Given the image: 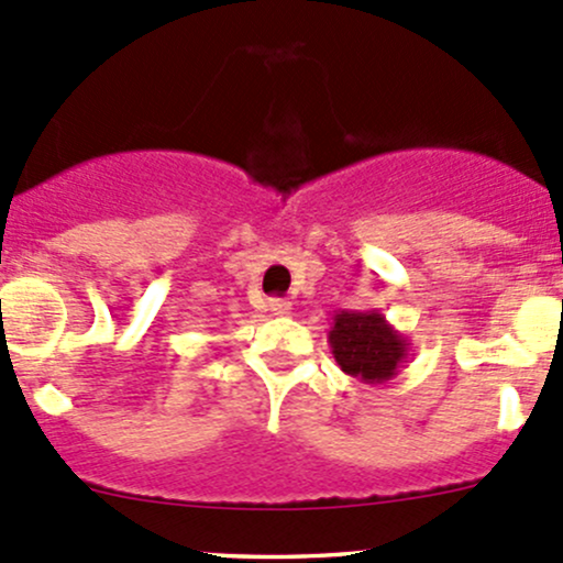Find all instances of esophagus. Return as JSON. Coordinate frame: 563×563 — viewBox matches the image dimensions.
Listing matches in <instances>:
<instances>
[{"label":"esophagus","instance_id":"34e87169","mask_svg":"<svg viewBox=\"0 0 563 563\" xmlns=\"http://www.w3.org/2000/svg\"><path fill=\"white\" fill-rule=\"evenodd\" d=\"M267 307H269L272 314H288V312H291V301H288V299H269Z\"/></svg>","mask_w":563,"mask_h":563}]
</instances>
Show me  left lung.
I'll list each match as a JSON object with an SVG mask.
<instances>
[{
  "mask_svg": "<svg viewBox=\"0 0 563 563\" xmlns=\"http://www.w3.org/2000/svg\"><path fill=\"white\" fill-rule=\"evenodd\" d=\"M329 344L339 368L366 385H382L404 368L409 339L379 310H339L331 318Z\"/></svg>",
  "mask_w": 563,
  "mask_h": 563,
  "instance_id": "8db88e82",
  "label": "left lung"
}]
</instances>
